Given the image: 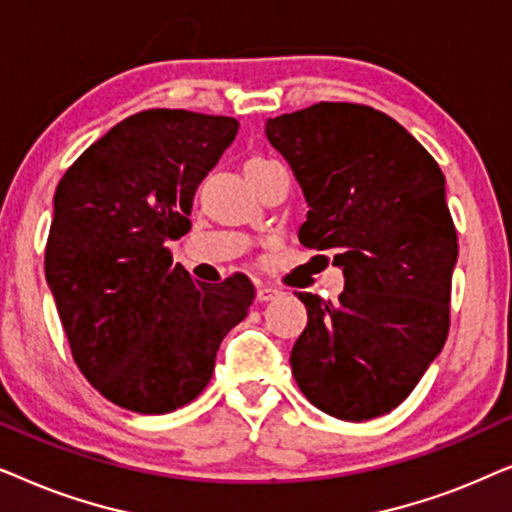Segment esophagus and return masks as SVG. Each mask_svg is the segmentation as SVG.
<instances>
[{"instance_id":"obj_1","label":"esophagus","mask_w":512,"mask_h":512,"mask_svg":"<svg viewBox=\"0 0 512 512\" xmlns=\"http://www.w3.org/2000/svg\"><path fill=\"white\" fill-rule=\"evenodd\" d=\"M275 296H279V289H275V286H270V284H258L256 286V300H258V303H268V300H272Z\"/></svg>"}]
</instances>
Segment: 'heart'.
Instances as JSON below:
<instances>
[{
  "instance_id": "obj_1",
  "label": "heart",
  "mask_w": 512,
  "mask_h": 512,
  "mask_svg": "<svg viewBox=\"0 0 512 512\" xmlns=\"http://www.w3.org/2000/svg\"><path fill=\"white\" fill-rule=\"evenodd\" d=\"M254 163H263V158H251L247 165H254Z\"/></svg>"
}]
</instances>
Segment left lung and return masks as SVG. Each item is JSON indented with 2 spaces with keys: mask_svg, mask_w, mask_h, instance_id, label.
Listing matches in <instances>:
<instances>
[{
  "mask_svg": "<svg viewBox=\"0 0 512 512\" xmlns=\"http://www.w3.org/2000/svg\"><path fill=\"white\" fill-rule=\"evenodd\" d=\"M265 135L310 207L300 242L333 251L345 275L335 303L298 293L307 326L291 349L293 377L326 415H387L450 331L459 244L443 172L403 125L363 104H312L268 118Z\"/></svg>",
  "mask_w": 512,
  "mask_h": 512,
  "instance_id": "left-lung-1",
  "label": "left lung"
}]
</instances>
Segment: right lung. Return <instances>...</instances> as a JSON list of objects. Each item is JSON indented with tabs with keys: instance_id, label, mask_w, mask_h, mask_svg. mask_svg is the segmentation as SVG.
Returning <instances> with one entry per match:
<instances>
[{
	"instance_id": "obj_1",
	"label": "right lung",
	"mask_w": 512,
	"mask_h": 512,
	"mask_svg": "<svg viewBox=\"0 0 512 512\" xmlns=\"http://www.w3.org/2000/svg\"><path fill=\"white\" fill-rule=\"evenodd\" d=\"M237 128L230 116L139 111L55 188L46 282L76 366L125 410L165 415L198 398L254 303L249 277L202 284L165 247L191 230L193 195Z\"/></svg>"
}]
</instances>
